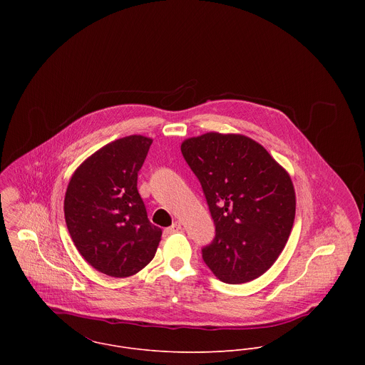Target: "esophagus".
I'll use <instances>...</instances> for the list:
<instances>
[{"instance_id":"esophagus-1","label":"esophagus","mask_w":365,"mask_h":365,"mask_svg":"<svg viewBox=\"0 0 365 365\" xmlns=\"http://www.w3.org/2000/svg\"><path fill=\"white\" fill-rule=\"evenodd\" d=\"M178 230H181V223L180 222H174L170 227H167L164 232L167 233V235H170V233H175V232H178Z\"/></svg>"}]
</instances>
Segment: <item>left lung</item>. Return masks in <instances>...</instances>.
<instances>
[{"mask_svg": "<svg viewBox=\"0 0 365 365\" xmlns=\"http://www.w3.org/2000/svg\"><path fill=\"white\" fill-rule=\"evenodd\" d=\"M181 153L202 185L215 223L204 261L227 284L259 278L278 259L294 226L297 198L288 171L239 133L188 138Z\"/></svg>", "mask_w": 365, "mask_h": 365, "instance_id": "8db88e82", "label": "left lung"}]
</instances>
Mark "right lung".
Listing matches in <instances>:
<instances>
[{
	"mask_svg": "<svg viewBox=\"0 0 365 365\" xmlns=\"http://www.w3.org/2000/svg\"><path fill=\"white\" fill-rule=\"evenodd\" d=\"M152 142L130 135L105 145L77 167L67 185L64 217L74 246L109 277L139 272L161 240V229L148 219L138 192V171Z\"/></svg>",
	"mask_w": 365,
	"mask_h": 365,
	"instance_id": "obj_1",
	"label": "right lung"
}]
</instances>
